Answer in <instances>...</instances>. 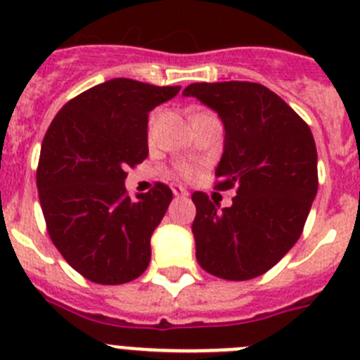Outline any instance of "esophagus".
Instances as JSON below:
<instances>
[{
    "instance_id": "34e87169",
    "label": "esophagus",
    "mask_w": 360,
    "mask_h": 360,
    "mask_svg": "<svg viewBox=\"0 0 360 360\" xmlns=\"http://www.w3.org/2000/svg\"><path fill=\"white\" fill-rule=\"evenodd\" d=\"M171 191H173L174 196H189V191H187L186 187L178 186V184H173V186H171Z\"/></svg>"
}]
</instances>
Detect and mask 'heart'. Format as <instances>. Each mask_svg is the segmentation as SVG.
Here are the masks:
<instances>
[{
    "mask_svg": "<svg viewBox=\"0 0 360 360\" xmlns=\"http://www.w3.org/2000/svg\"><path fill=\"white\" fill-rule=\"evenodd\" d=\"M178 173L182 174V176H193V174H195V167H193V165H189V164H182V165H178Z\"/></svg>",
    "mask_w": 360,
    "mask_h": 360,
    "instance_id": "b5f03b06",
    "label": "heart"
}]
</instances>
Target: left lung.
<instances>
[{
    "instance_id": "obj_1",
    "label": "left lung",
    "mask_w": 360,
    "mask_h": 360,
    "mask_svg": "<svg viewBox=\"0 0 360 360\" xmlns=\"http://www.w3.org/2000/svg\"><path fill=\"white\" fill-rule=\"evenodd\" d=\"M224 122L218 189L231 207L195 193L196 259L209 274L245 281L265 274L299 240L317 195V149L308 124L257 82H195L182 91Z\"/></svg>"
}]
</instances>
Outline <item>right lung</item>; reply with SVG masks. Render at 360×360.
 <instances>
[{
  "mask_svg": "<svg viewBox=\"0 0 360 360\" xmlns=\"http://www.w3.org/2000/svg\"><path fill=\"white\" fill-rule=\"evenodd\" d=\"M180 86L110 79L66 103L41 146L37 191L44 221L66 262L98 285L136 279L151 259L153 231L173 193L157 184L126 195V169L148 157V115Z\"/></svg>",
  "mask_w": 360,
  "mask_h": 360,
  "instance_id": "right-lung-1",
  "label": "right lung"
}]
</instances>
